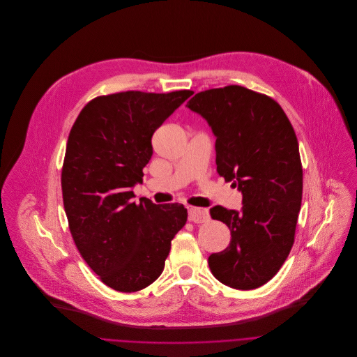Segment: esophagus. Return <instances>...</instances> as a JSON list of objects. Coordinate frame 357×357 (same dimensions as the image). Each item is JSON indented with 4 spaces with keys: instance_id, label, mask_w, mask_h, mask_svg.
Instances as JSON below:
<instances>
[{
    "instance_id": "34e87169",
    "label": "esophagus",
    "mask_w": 357,
    "mask_h": 357,
    "mask_svg": "<svg viewBox=\"0 0 357 357\" xmlns=\"http://www.w3.org/2000/svg\"><path fill=\"white\" fill-rule=\"evenodd\" d=\"M188 220L194 224H202L209 220V212L205 208H188Z\"/></svg>"
}]
</instances>
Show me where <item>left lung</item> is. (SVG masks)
I'll return each mask as SVG.
<instances>
[{"mask_svg": "<svg viewBox=\"0 0 357 357\" xmlns=\"http://www.w3.org/2000/svg\"><path fill=\"white\" fill-rule=\"evenodd\" d=\"M187 107L217 137V172L243 195L241 212L209 209L212 220L231 229L229 246L208 257L211 273L228 287L257 289L275 275L294 243L303 199L294 128L273 98L241 86L201 91Z\"/></svg>", "mask_w": 357, "mask_h": 357, "instance_id": "obj_1", "label": "left lung"}]
</instances>
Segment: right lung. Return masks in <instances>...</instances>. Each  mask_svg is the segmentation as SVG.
<instances>
[{
    "mask_svg": "<svg viewBox=\"0 0 357 357\" xmlns=\"http://www.w3.org/2000/svg\"><path fill=\"white\" fill-rule=\"evenodd\" d=\"M191 96L190 90L101 96L70 130L61 170L68 228L86 263L116 291L151 286L185 225L183 204L135 202L132 188L153 155L155 130Z\"/></svg>",
    "mask_w": 357,
    "mask_h": 357,
    "instance_id": "obj_1",
    "label": "right lung"
}]
</instances>
